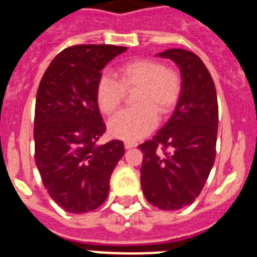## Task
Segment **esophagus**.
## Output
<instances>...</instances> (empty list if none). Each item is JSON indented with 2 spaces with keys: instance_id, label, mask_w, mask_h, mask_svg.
Returning a JSON list of instances; mask_svg holds the SVG:
<instances>
[{
  "instance_id": "34e87169",
  "label": "esophagus",
  "mask_w": 257,
  "mask_h": 257,
  "mask_svg": "<svg viewBox=\"0 0 257 257\" xmlns=\"http://www.w3.org/2000/svg\"><path fill=\"white\" fill-rule=\"evenodd\" d=\"M134 147H136L135 142H130V140H126V142H124V148L126 149H131L134 148Z\"/></svg>"
}]
</instances>
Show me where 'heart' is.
I'll return each instance as SVG.
<instances>
[{"instance_id":"b5f03b06","label":"heart","mask_w":257,"mask_h":257,"mask_svg":"<svg viewBox=\"0 0 257 257\" xmlns=\"http://www.w3.org/2000/svg\"><path fill=\"white\" fill-rule=\"evenodd\" d=\"M181 76L172 67L153 59H134L118 68V79L108 73L99 77L95 88L97 108L112 114L122 104L126 90L138 87V106L122 110L109 121V133L119 139H142L158 122V112L167 114L181 94Z\"/></svg>"}]
</instances>
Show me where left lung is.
Wrapping results in <instances>:
<instances>
[{"label":"left lung","instance_id":"1","mask_svg":"<svg viewBox=\"0 0 257 257\" xmlns=\"http://www.w3.org/2000/svg\"><path fill=\"white\" fill-rule=\"evenodd\" d=\"M169 58L181 70V94L174 114L151 140L140 144L142 189L160 210L175 211L190 205L208 179L216 156L219 106L210 72L199 56L170 49Z\"/></svg>","mask_w":257,"mask_h":257}]
</instances>
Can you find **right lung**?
<instances>
[{
	"instance_id": "1",
	"label": "right lung",
	"mask_w": 257,
	"mask_h": 257,
	"mask_svg": "<svg viewBox=\"0 0 257 257\" xmlns=\"http://www.w3.org/2000/svg\"><path fill=\"white\" fill-rule=\"evenodd\" d=\"M114 45H74L54 58L36 97L35 160L45 189L67 212L103 205L109 179L124 154L121 140L97 145L105 133L95 88L106 63L126 51Z\"/></svg>"
}]
</instances>
